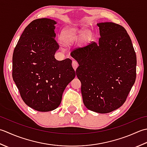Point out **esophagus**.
Returning a JSON list of instances; mask_svg holds the SVG:
<instances>
[{
    "label": "esophagus",
    "mask_w": 147,
    "mask_h": 147,
    "mask_svg": "<svg viewBox=\"0 0 147 147\" xmlns=\"http://www.w3.org/2000/svg\"><path fill=\"white\" fill-rule=\"evenodd\" d=\"M71 65H72V67L74 68V69L75 70H76L77 68L78 67V66H79V64H78V62L77 61H76V60H74L72 61V64H71Z\"/></svg>",
    "instance_id": "34e87169"
}]
</instances>
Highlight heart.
<instances>
[{"mask_svg": "<svg viewBox=\"0 0 147 147\" xmlns=\"http://www.w3.org/2000/svg\"><path fill=\"white\" fill-rule=\"evenodd\" d=\"M77 36V31L75 30L67 29L62 33V40L65 45H70L76 40Z\"/></svg>", "mask_w": 147, "mask_h": 147, "instance_id": "obj_1", "label": "heart"}]
</instances>
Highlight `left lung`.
Listing matches in <instances>:
<instances>
[{
  "instance_id": "left-lung-1",
  "label": "left lung",
  "mask_w": 147,
  "mask_h": 147,
  "mask_svg": "<svg viewBox=\"0 0 147 147\" xmlns=\"http://www.w3.org/2000/svg\"><path fill=\"white\" fill-rule=\"evenodd\" d=\"M100 37L71 56L79 66L76 75L87 109L107 113L126 100L136 77V56L125 29L112 22L97 24Z\"/></svg>"
}]
</instances>
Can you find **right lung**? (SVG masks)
I'll use <instances>...</instances> for the list:
<instances>
[{
    "mask_svg": "<svg viewBox=\"0 0 147 147\" xmlns=\"http://www.w3.org/2000/svg\"><path fill=\"white\" fill-rule=\"evenodd\" d=\"M55 20L37 19L24 30L13 55V78L22 100L39 112L56 109L76 77L71 60H56Z\"/></svg>",
    "mask_w": 147,
    "mask_h": 147,
    "instance_id": "add662e5",
    "label": "right lung"
}]
</instances>
